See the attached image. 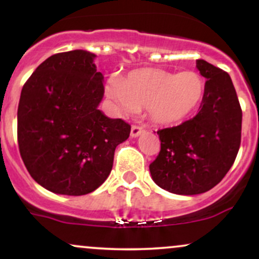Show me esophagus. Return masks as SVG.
Here are the masks:
<instances>
[{
  "mask_svg": "<svg viewBox=\"0 0 259 259\" xmlns=\"http://www.w3.org/2000/svg\"><path fill=\"white\" fill-rule=\"evenodd\" d=\"M141 133H144V127H141L139 125H133L132 132H130V135H132L133 138H136V136H139Z\"/></svg>",
  "mask_w": 259,
  "mask_h": 259,
  "instance_id": "esophagus-1",
  "label": "esophagus"
}]
</instances>
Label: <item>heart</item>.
I'll list each match as a JSON object with an SVG mask.
<instances>
[{
  "mask_svg": "<svg viewBox=\"0 0 259 259\" xmlns=\"http://www.w3.org/2000/svg\"><path fill=\"white\" fill-rule=\"evenodd\" d=\"M107 95L119 113L127 114L145 108L153 123L171 125L186 119L200 106L204 82L195 72L141 69L127 74L123 80H109Z\"/></svg>",
  "mask_w": 259,
  "mask_h": 259,
  "instance_id": "1",
  "label": "heart"
}]
</instances>
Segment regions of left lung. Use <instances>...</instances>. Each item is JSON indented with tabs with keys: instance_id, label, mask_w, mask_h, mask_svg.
I'll return each mask as SVG.
<instances>
[{
	"instance_id": "8db88e82",
	"label": "left lung",
	"mask_w": 259,
	"mask_h": 259,
	"mask_svg": "<svg viewBox=\"0 0 259 259\" xmlns=\"http://www.w3.org/2000/svg\"><path fill=\"white\" fill-rule=\"evenodd\" d=\"M196 67L207 79L200 112L157 132L160 151L150 164L154 183L177 195L213 189L234 164L241 144L242 111L230 75L203 59Z\"/></svg>"
}]
</instances>
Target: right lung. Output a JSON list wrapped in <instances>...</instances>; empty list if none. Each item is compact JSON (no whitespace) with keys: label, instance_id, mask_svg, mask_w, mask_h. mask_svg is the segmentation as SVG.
I'll list each match as a JSON object with an SVG mask.
<instances>
[{"label":"right lung","instance_id":"right-lung-1","mask_svg":"<svg viewBox=\"0 0 259 259\" xmlns=\"http://www.w3.org/2000/svg\"><path fill=\"white\" fill-rule=\"evenodd\" d=\"M84 50L56 53L26 80L18 105V145L31 178L49 191L81 196L102 185L130 125L100 111L103 75Z\"/></svg>","mask_w":259,"mask_h":259}]
</instances>
